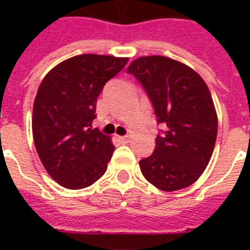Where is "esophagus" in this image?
Instances as JSON below:
<instances>
[{
	"mask_svg": "<svg viewBox=\"0 0 250 250\" xmlns=\"http://www.w3.org/2000/svg\"><path fill=\"white\" fill-rule=\"evenodd\" d=\"M118 139H119V142H122V143H128V142H130V138H128V136H118Z\"/></svg>",
	"mask_w": 250,
	"mask_h": 250,
	"instance_id": "esophagus-1",
	"label": "esophagus"
}]
</instances>
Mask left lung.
<instances>
[{
  "label": "left lung",
  "instance_id": "left-lung-1",
  "mask_svg": "<svg viewBox=\"0 0 250 250\" xmlns=\"http://www.w3.org/2000/svg\"><path fill=\"white\" fill-rule=\"evenodd\" d=\"M165 125L142 174L155 188L175 191L194 184L208 166L217 138V114L206 83L190 66L165 56L139 57L127 68Z\"/></svg>",
  "mask_w": 250,
  "mask_h": 250
}]
</instances>
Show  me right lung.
I'll return each instance as SVG.
<instances>
[{"label":"right lung","instance_id":"obj_1","mask_svg":"<svg viewBox=\"0 0 250 250\" xmlns=\"http://www.w3.org/2000/svg\"><path fill=\"white\" fill-rule=\"evenodd\" d=\"M127 62L80 55L60 62L42 79L33 104V139L48 174L64 188H87L105 173L115 147L109 136L92 128V120L105 83Z\"/></svg>","mask_w":250,"mask_h":250}]
</instances>
